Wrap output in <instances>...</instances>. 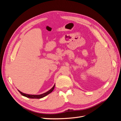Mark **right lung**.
Returning <instances> with one entry per match:
<instances>
[{
    "instance_id": "add662e5",
    "label": "right lung",
    "mask_w": 121,
    "mask_h": 121,
    "mask_svg": "<svg viewBox=\"0 0 121 121\" xmlns=\"http://www.w3.org/2000/svg\"><path fill=\"white\" fill-rule=\"evenodd\" d=\"M54 87H55V85L53 86V87L52 88V89H50L49 91H47V92L44 93H43L42 94H40V95H31V94H26V93H24L23 92H22L21 91H20V90H18L19 91V92L23 96H24L28 98H37V99H39V98H43L44 97H45V96L49 94V93H50L51 92H52V91L53 90L54 88Z\"/></svg>"
}]
</instances>
